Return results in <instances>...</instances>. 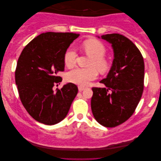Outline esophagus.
<instances>
[{"instance_id":"esophagus-1","label":"esophagus","mask_w":161,"mask_h":161,"mask_svg":"<svg viewBox=\"0 0 161 161\" xmlns=\"http://www.w3.org/2000/svg\"><path fill=\"white\" fill-rule=\"evenodd\" d=\"M85 89V88L84 87H83V86H78V90L80 92H82V91H83V90Z\"/></svg>"}]
</instances>
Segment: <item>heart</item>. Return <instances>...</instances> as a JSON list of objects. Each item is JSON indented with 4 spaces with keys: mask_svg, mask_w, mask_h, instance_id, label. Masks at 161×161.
I'll return each mask as SVG.
<instances>
[{
    "mask_svg": "<svg viewBox=\"0 0 161 161\" xmlns=\"http://www.w3.org/2000/svg\"><path fill=\"white\" fill-rule=\"evenodd\" d=\"M83 48L88 55L92 58L89 62V68H75L67 74V80L69 83H75L80 86H85L91 80L97 78L98 75L97 71L102 73L108 71L110 64L105 58L106 49L103 44L97 39H90L85 41L83 44ZM78 53L73 47H69L66 50L64 55V61L67 67L71 68L76 64Z\"/></svg>",
    "mask_w": 161,
    "mask_h": 161,
    "instance_id": "heart-1",
    "label": "heart"
}]
</instances>
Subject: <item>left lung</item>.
<instances>
[{"instance_id":"left-lung-1","label":"left lung","mask_w":161,"mask_h":161,"mask_svg":"<svg viewBox=\"0 0 161 161\" xmlns=\"http://www.w3.org/2000/svg\"><path fill=\"white\" fill-rule=\"evenodd\" d=\"M101 38L111 44L114 58L106 78L100 81L106 88H92L91 108L97 122L114 127L128 119L139 103L144 91V62L138 47L123 35L105 34Z\"/></svg>"}]
</instances>
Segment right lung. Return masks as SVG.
Returning a JSON list of instances; mask_svg holds the SVG:
<instances>
[{
	"label": "right lung",
	"instance_id": "right-lung-1",
	"mask_svg": "<svg viewBox=\"0 0 161 161\" xmlns=\"http://www.w3.org/2000/svg\"><path fill=\"white\" fill-rule=\"evenodd\" d=\"M79 34L42 33L24 47L17 61L15 83L26 111L37 122L47 125L60 122L67 115L78 89L69 83L61 89L53 87L62 80L64 55Z\"/></svg>",
	"mask_w": 161,
	"mask_h": 161
}]
</instances>
